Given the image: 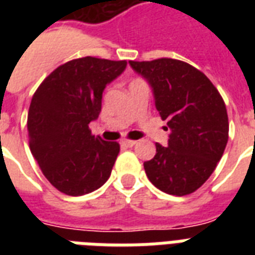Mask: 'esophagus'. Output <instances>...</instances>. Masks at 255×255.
I'll use <instances>...</instances> for the list:
<instances>
[{
    "label": "esophagus",
    "instance_id": "34e87169",
    "mask_svg": "<svg viewBox=\"0 0 255 255\" xmlns=\"http://www.w3.org/2000/svg\"><path fill=\"white\" fill-rule=\"evenodd\" d=\"M120 144H122L123 147L131 148V147H133V145H135L136 141H135V140H127V139H124V140H122V141H120Z\"/></svg>",
    "mask_w": 255,
    "mask_h": 255
}]
</instances>
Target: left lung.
<instances>
[{
  "mask_svg": "<svg viewBox=\"0 0 255 255\" xmlns=\"http://www.w3.org/2000/svg\"><path fill=\"white\" fill-rule=\"evenodd\" d=\"M149 83L156 110L169 128L168 147L144 163L149 181L168 194L193 193L210 177L225 151L229 122L225 103L205 74L189 63L160 58L129 61Z\"/></svg>",
  "mask_w": 255,
  "mask_h": 255,
  "instance_id": "left-lung-1",
  "label": "left lung"
}]
</instances>
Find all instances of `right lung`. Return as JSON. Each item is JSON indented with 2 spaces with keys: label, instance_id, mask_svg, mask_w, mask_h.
<instances>
[{
  "label": "right lung",
  "instance_id": "add662e5",
  "mask_svg": "<svg viewBox=\"0 0 255 255\" xmlns=\"http://www.w3.org/2000/svg\"><path fill=\"white\" fill-rule=\"evenodd\" d=\"M126 67V61L74 59L54 70L33 95L27 114L30 151L62 193H91L110 177L119 143L92 135L88 124L102 111L106 86Z\"/></svg>",
  "mask_w": 255,
  "mask_h": 255
}]
</instances>
